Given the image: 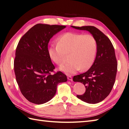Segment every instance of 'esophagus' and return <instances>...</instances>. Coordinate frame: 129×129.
<instances>
[{
    "instance_id": "1",
    "label": "esophagus",
    "mask_w": 129,
    "mask_h": 129,
    "mask_svg": "<svg viewBox=\"0 0 129 129\" xmlns=\"http://www.w3.org/2000/svg\"><path fill=\"white\" fill-rule=\"evenodd\" d=\"M67 78H68V80H70V81H72V77L71 76H68V77H67Z\"/></svg>"
}]
</instances>
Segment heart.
<instances>
[{
  "instance_id": "heart-1",
  "label": "heart",
  "mask_w": 129,
  "mask_h": 129,
  "mask_svg": "<svg viewBox=\"0 0 129 129\" xmlns=\"http://www.w3.org/2000/svg\"><path fill=\"white\" fill-rule=\"evenodd\" d=\"M98 50L96 39L91 35L68 32L58 39L57 45L48 48L50 58L55 63L64 62L66 54H68V61L62 64L60 70L67 74H73L80 69L88 70L93 65Z\"/></svg>"
}]
</instances>
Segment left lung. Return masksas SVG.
<instances>
[{"mask_svg": "<svg viewBox=\"0 0 129 129\" xmlns=\"http://www.w3.org/2000/svg\"><path fill=\"white\" fill-rule=\"evenodd\" d=\"M71 27L88 31L96 40L98 50L93 65L87 72L75 76L73 81L85 86V92L77 95L78 99L88 104L99 103L109 95L115 83L117 63L114 46L109 38L93 26Z\"/></svg>", "mask_w": 129, "mask_h": 129, "instance_id": "obj_1", "label": "left lung"}]
</instances>
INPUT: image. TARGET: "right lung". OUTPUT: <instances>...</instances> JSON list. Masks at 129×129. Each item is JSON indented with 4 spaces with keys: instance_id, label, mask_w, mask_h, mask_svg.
Returning a JSON list of instances; mask_svg holds the SVG:
<instances>
[{
    "instance_id": "1",
    "label": "right lung",
    "mask_w": 129,
    "mask_h": 129,
    "mask_svg": "<svg viewBox=\"0 0 129 129\" xmlns=\"http://www.w3.org/2000/svg\"><path fill=\"white\" fill-rule=\"evenodd\" d=\"M65 25L37 24L23 36L15 51L14 68L20 92L31 103L43 104L56 93L58 84L66 82L61 71L52 75L55 68L48 54L50 39Z\"/></svg>"
}]
</instances>
